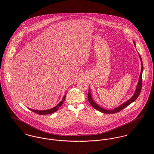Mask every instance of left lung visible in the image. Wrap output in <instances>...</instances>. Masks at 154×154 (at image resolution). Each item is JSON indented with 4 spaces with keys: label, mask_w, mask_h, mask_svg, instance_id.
I'll list each match as a JSON object with an SVG mask.
<instances>
[{
    "label": "left lung",
    "mask_w": 154,
    "mask_h": 154,
    "mask_svg": "<svg viewBox=\"0 0 154 154\" xmlns=\"http://www.w3.org/2000/svg\"><path fill=\"white\" fill-rule=\"evenodd\" d=\"M133 43L135 45V47H136V43L133 42ZM139 56L140 57V60L141 61V65H142V67H141V72H140V76H139V81H138V83H137V85L136 86V90H135V92H134V95L132 96V97L129 100H128L127 101H126L125 103H123L122 104L120 105L119 106L114 108V109L112 110H107V109H104L102 107H101L100 106H99L98 104H97L93 100L92 98V95H91V91L90 89H89V92H88V101L89 103H90V104L92 106V107L93 108H94L96 110H98L99 111L101 112H104V113H106V114H112V113H115V112H119L120 111L124 109L125 108H126V107H128L129 104H131L132 103H133V101H134L137 98V97H139L140 93V91H141V88H142V72H143V63H142V59H141V57L139 53Z\"/></svg>",
    "instance_id": "left-lung-1"
}]
</instances>
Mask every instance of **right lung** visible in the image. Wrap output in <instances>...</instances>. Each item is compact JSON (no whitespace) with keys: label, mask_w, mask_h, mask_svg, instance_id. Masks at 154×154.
Masks as SVG:
<instances>
[{"label":"right lung","mask_w":154,"mask_h":154,"mask_svg":"<svg viewBox=\"0 0 154 154\" xmlns=\"http://www.w3.org/2000/svg\"><path fill=\"white\" fill-rule=\"evenodd\" d=\"M66 95V94L64 95V97H63L62 101H61L56 106H55L54 107H53V108H52V109L45 110H33V109H29V108H28V109L31 110L32 111H33V112H35V113H37V114H40V115H44V114H51V113H53V112H56L57 110H58V109H59V107H60L62 106V104H63V102H64V101H65V100Z\"/></svg>","instance_id":"1"}]
</instances>
